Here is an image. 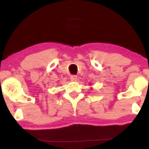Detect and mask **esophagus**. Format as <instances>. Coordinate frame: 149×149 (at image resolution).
<instances>
[{"label": "esophagus", "mask_w": 149, "mask_h": 149, "mask_svg": "<svg viewBox=\"0 0 149 149\" xmlns=\"http://www.w3.org/2000/svg\"><path fill=\"white\" fill-rule=\"evenodd\" d=\"M70 79H71V81H76L78 80V77L73 75V76H71V77H70Z\"/></svg>", "instance_id": "obj_1"}]
</instances>
